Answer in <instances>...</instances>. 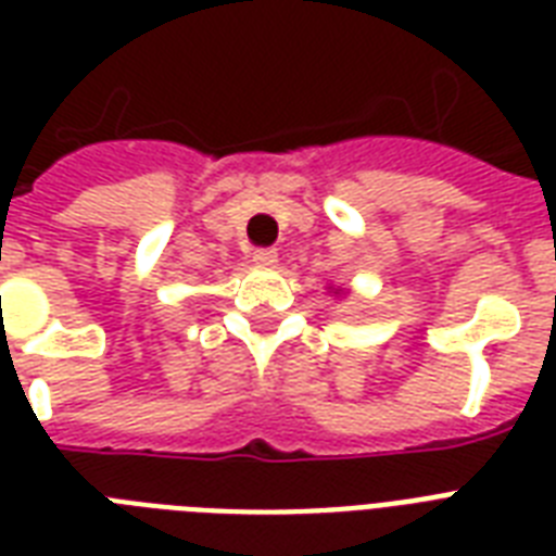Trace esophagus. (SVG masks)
Returning <instances> with one entry per match:
<instances>
[{
	"label": "esophagus",
	"mask_w": 556,
	"mask_h": 556,
	"mask_svg": "<svg viewBox=\"0 0 556 556\" xmlns=\"http://www.w3.org/2000/svg\"><path fill=\"white\" fill-rule=\"evenodd\" d=\"M253 262H256V265H274V262H277V251H274V248H256V251H253Z\"/></svg>",
	"instance_id": "34e87169"
}]
</instances>
